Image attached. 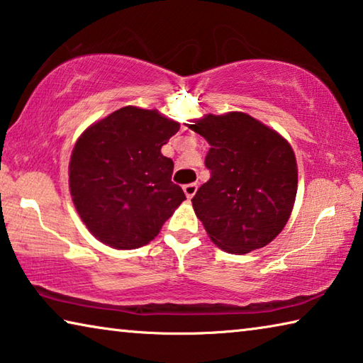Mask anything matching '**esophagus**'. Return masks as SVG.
Here are the masks:
<instances>
[{
	"label": "esophagus",
	"instance_id": "1",
	"mask_svg": "<svg viewBox=\"0 0 363 363\" xmlns=\"http://www.w3.org/2000/svg\"><path fill=\"white\" fill-rule=\"evenodd\" d=\"M183 191H185L188 199H191L193 196L196 194V191H198V185H196V183H189V185L183 186Z\"/></svg>",
	"mask_w": 363,
	"mask_h": 363
}]
</instances>
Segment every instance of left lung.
I'll list each match as a JSON object with an SVG mask.
<instances>
[{
	"label": "left lung",
	"instance_id": "8db88e82",
	"mask_svg": "<svg viewBox=\"0 0 363 363\" xmlns=\"http://www.w3.org/2000/svg\"><path fill=\"white\" fill-rule=\"evenodd\" d=\"M189 128L209 143L211 170L191 199L213 245L231 254L264 247L280 235L298 193L289 143L245 112L204 116Z\"/></svg>",
	"mask_w": 363,
	"mask_h": 363
}]
</instances>
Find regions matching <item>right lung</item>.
<instances>
[{
    "label": "right lung",
    "mask_w": 363,
    "mask_h": 363,
    "mask_svg": "<svg viewBox=\"0 0 363 363\" xmlns=\"http://www.w3.org/2000/svg\"><path fill=\"white\" fill-rule=\"evenodd\" d=\"M180 123L127 106L88 127L69 164V188L83 223L101 242L136 249L157 236L186 199L160 152Z\"/></svg>",
    "instance_id": "obj_1"
}]
</instances>
